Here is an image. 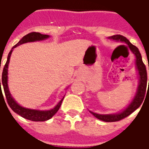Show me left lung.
I'll list each match as a JSON object with an SVG mask.
<instances>
[{"instance_id": "left-lung-1", "label": "left lung", "mask_w": 149, "mask_h": 149, "mask_svg": "<svg viewBox=\"0 0 149 149\" xmlns=\"http://www.w3.org/2000/svg\"><path fill=\"white\" fill-rule=\"evenodd\" d=\"M109 38L113 39V40H120V42L126 43L129 46L131 51L135 55V57H136V66L138 70H139V77H140L139 88H138L136 95H135L132 103L130 104L129 106L127 107L125 111H123L121 113H116V114H98V113H93V112L91 111V113L99 120H104L105 122H114V121L122 120L127 116H129L131 113H133L136 109H138L139 107L141 106V104L143 102L144 98H145V96L146 94V91H147V93H148L149 84L148 90H147V83H148L147 70H146V65L144 64L143 61H142L141 55L140 53V52H139V49L135 45H132V43L129 42V40L127 39V38H125V36H120V35H114V36L109 37Z\"/></svg>"}]
</instances>
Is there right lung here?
I'll list each match as a JSON object with an SVG mask.
<instances>
[{"label": "right lung", "mask_w": 149, "mask_h": 149, "mask_svg": "<svg viewBox=\"0 0 149 149\" xmlns=\"http://www.w3.org/2000/svg\"><path fill=\"white\" fill-rule=\"evenodd\" d=\"M49 37V36L48 35H42V34L39 33V32H31V33H29L26 36H24L23 38L21 39V40L18 42L15 45H14L12 48V49L14 48H16L17 45H22L23 43L25 42H35V41H39V40H43V39H45ZM12 49L10 50V52H9L8 56V59H7V62H6L5 65L3 66V72H2V79H1V84H3V91H4V93H5L6 99H7V101H8V104L9 105L10 108L12 109V111L15 113H17V114H19L20 116H22V118H25V119H28V120H32V121H45V120H47L49 119L52 117L53 115H55L56 113V112L59 110L60 108L61 104H62V102H63V99L61 100L59 103H58L57 105H56L53 109H51L49 111H38V110H31V109L24 108V107H22L16 103L15 100L13 99L12 97L10 96V93L9 92V90H8V64H9V60H10V55H11V52H12ZM1 70V68H0ZM0 93H2V91H1V79H0ZM3 95V93H2Z\"/></svg>", "instance_id": "add662e5"}]
</instances>
